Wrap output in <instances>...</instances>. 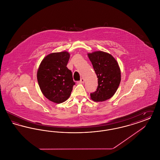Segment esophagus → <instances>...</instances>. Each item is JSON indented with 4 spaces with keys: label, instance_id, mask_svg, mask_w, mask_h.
<instances>
[{
    "label": "esophagus",
    "instance_id": "34e87169",
    "mask_svg": "<svg viewBox=\"0 0 160 160\" xmlns=\"http://www.w3.org/2000/svg\"><path fill=\"white\" fill-rule=\"evenodd\" d=\"M84 82V79L83 78H82L78 82V83H83Z\"/></svg>",
    "mask_w": 160,
    "mask_h": 160
}]
</instances>
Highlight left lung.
<instances>
[{"label": "left lung", "mask_w": 160, "mask_h": 160, "mask_svg": "<svg viewBox=\"0 0 160 160\" xmlns=\"http://www.w3.org/2000/svg\"><path fill=\"white\" fill-rule=\"evenodd\" d=\"M98 78L96 91L91 93L92 100L100 102L112 98L117 91L121 80V70L114 58L101 51L88 53Z\"/></svg>", "instance_id": "obj_1"}]
</instances>
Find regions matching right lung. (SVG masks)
<instances>
[{"instance_id": "right-lung-1", "label": "right lung", "mask_w": 160, "mask_h": 160, "mask_svg": "<svg viewBox=\"0 0 160 160\" xmlns=\"http://www.w3.org/2000/svg\"><path fill=\"white\" fill-rule=\"evenodd\" d=\"M69 54L67 52L49 54L42 61L37 72L40 89L47 99L56 103L67 100L75 82L67 67Z\"/></svg>"}]
</instances>
